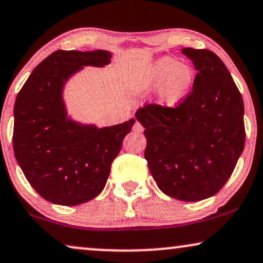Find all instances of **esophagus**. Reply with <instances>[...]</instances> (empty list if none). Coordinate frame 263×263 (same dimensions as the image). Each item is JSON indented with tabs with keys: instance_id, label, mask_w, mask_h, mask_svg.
Instances as JSON below:
<instances>
[{
	"instance_id": "obj_1",
	"label": "esophagus",
	"mask_w": 263,
	"mask_h": 263,
	"mask_svg": "<svg viewBox=\"0 0 263 263\" xmlns=\"http://www.w3.org/2000/svg\"><path fill=\"white\" fill-rule=\"evenodd\" d=\"M133 130L136 132V133H142L143 132V127L139 123V122H136V123L134 124V127H133Z\"/></svg>"
}]
</instances>
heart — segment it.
Masks as SVG:
<instances>
[{"instance_id": "1", "label": "heart", "mask_w": 263, "mask_h": 263, "mask_svg": "<svg viewBox=\"0 0 263 263\" xmlns=\"http://www.w3.org/2000/svg\"><path fill=\"white\" fill-rule=\"evenodd\" d=\"M195 80L190 64L181 63L170 56H161L143 68L139 77V87L143 91L158 89V105L175 109L189 95Z\"/></svg>"}]
</instances>
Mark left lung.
<instances>
[{
  "instance_id": "obj_1",
  "label": "left lung",
  "mask_w": 263,
  "mask_h": 263,
  "mask_svg": "<svg viewBox=\"0 0 263 263\" xmlns=\"http://www.w3.org/2000/svg\"><path fill=\"white\" fill-rule=\"evenodd\" d=\"M195 66L193 91L175 109L147 105L135 117L143 128L145 158L158 188L176 200L213 196L243 152L244 104L224 62L210 50L182 49Z\"/></svg>"
}]
</instances>
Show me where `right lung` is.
Listing matches in <instances>:
<instances>
[{
	"label": "right lung",
	"instance_id": "right-lung-1",
	"mask_svg": "<svg viewBox=\"0 0 263 263\" xmlns=\"http://www.w3.org/2000/svg\"><path fill=\"white\" fill-rule=\"evenodd\" d=\"M112 52L57 50L38 64L17 93L13 148L25 177L43 199L78 206L98 196L134 118L98 128L68 115L63 89L84 67L104 68Z\"/></svg>",
	"mask_w": 263,
	"mask_h": 263
}]
</instances>
